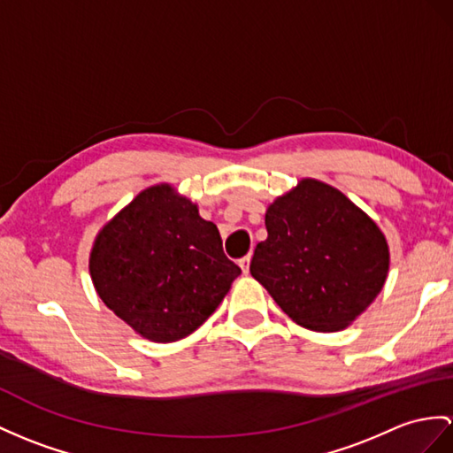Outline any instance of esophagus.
Returning a JSON list of instances; mask_svg holds the SVG:
<instances>
[{
	"label": "esophagus",
	"mask_w": 453,
	"mask_h": 453,
	"mask_svg": "<svg viewBox=\"0 0 453 453\" xmlns=\"http://www.w3.org/2000/svg\"><path fill=\"white\" fill-rule=\"evenodd\" d=\"M250 261H251V253H248V256H244L242 257L238 263H240V267H242V271H244L246 274L250 273Z\"/></svg>",
	"instance_id": "obj_1"
}]
</instances>
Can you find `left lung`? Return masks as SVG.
<instances>
[{
	"label": "left lung",
	"instance_id": "left-lung-1",
	"mask_svg": "<svg viewBox=\"0 0 453 453\" xmlns=\"http://www.w3.org/2000/svg\"><path fill=\"white\" fill-rule=\"evenodd\" d=\"M267 240L250 263L292 321L334 333L382 290L390 253L379 226L336 188L305 179L265 215Z\"/></svg>",
	"mask_w": 453,
	"mask_h": 453
}]
</instances>
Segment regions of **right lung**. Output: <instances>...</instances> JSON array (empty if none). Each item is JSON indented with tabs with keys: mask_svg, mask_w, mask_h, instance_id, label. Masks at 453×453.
<instances>
[{
	"mask_svg": "<svg viewBox=\"0 0 453 453\" xmlns=\"http://www.w3.org/2000/svg\"><path fill=\"white\" fill-rule=\"evenodd\" d=\"M242 273L197 207L153 186L96 238L90 274L102 302L153 342H176L203 325Z\"/></svg>",
	"mask_w": 453,
	"mask_h": 453,
	"instance_id": "right-lung-1",
	"label": "right lung"
}]
</instances>
